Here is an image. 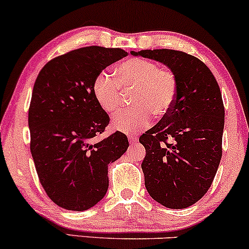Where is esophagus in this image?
Wrapping results in <instances>:
<instances>
[{"mask_svg": "<svg viewBox=\"0 0 249 249\" xmlns=\"http://www.w3.org/2000/svg\"><path fill=\"white\" fill-rule=\"evenodd\" d=\"M128 142H130V144H133V142H138V138L137 137H128Z\"/></svg>", "mask_w": 249, "mask_h": 249, "instance_id": "1", "label": "esophagus"}]
</instances>
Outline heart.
<instances>
[{"mask_svg":"<svg viewBox=\"0 0 249 249\" xmlns=\"http://www.w3.org/2000/svg\"><path fill=\"white\" fill-rule=\"evenodd\" d=\"M132 90L131 104L134 107L118 113L111 124L113 130L128 134L147 127L152 115H167L176 101L177 79L172 71L157 63L132 58L116 68L115 78L101 73L93 83V96L107 113L117 112L124 104V92Z\"/></svg>","mask_w":249,"mask_h":249,"instance_id":"heart-1","label":"heart"}]
</instances>
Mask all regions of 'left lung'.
<instances>
[{
  "label": "left lung",
  "mask_w": 249,
  "mask_h": 249,
  "mask_svg": "<svg viewBox=\"0 0 249 249\" xmlns=\"http://www.w3.org/2000/svg\"><path fill=\"white\" fill-rule=\"evenodd\" d=\"M131 53L162 63L177 79L173 107L139 138L146 150L145 187L162 206L190 207L211 187L222 156L225 107L218 82L205 63L182 51Z\"/></svg>",
  "instance_id": "left-lung-1"
}]
</instances>
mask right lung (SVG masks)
<instances>
[{"mask_svg":"<svg viewBox=\"0 0 249 249\" xmlns=\"http://www.w3.org/2000/svg\"><path fill=\"white\" fill-rule=\"evenodd\" d=\"M125 56L119 48H81L51 59L36 78L28 116L31 156L45 193L65 210L81 212L101 201L108 164L128 147L119 131L93 139L110 122L93 96V83Z\"/></svg>","mask_w":249,"mask_h":249,"instance_id":"add662e5","label":"right lung"}]
</instances>
